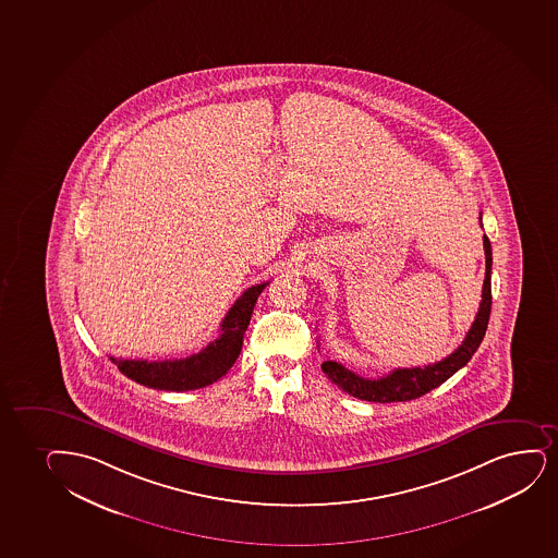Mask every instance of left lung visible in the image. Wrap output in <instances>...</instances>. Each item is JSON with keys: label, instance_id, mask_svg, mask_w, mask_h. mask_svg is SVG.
<instances>
[{"label": "left lung", "instance_id": "1", "mask_svg": "<svg viewBox=\"0 0 558 558\" xmlns=\"http://www.w3.org/2000/svg\"><path fill=\"white\" fill-rule=\"evenodd\" d=\"M483 250H485V280H483L482 303L462 344L451 355L425 368L421 366L395 368L387 376L378 379L363 378L355 372L348 371L337 361H325L322 365L325 376L355 399L368 400V402H407V400L420 399L425 392L433 391L446 379L451 378L454 372L461 371L482 344L487 330L488 316H490V304H493V295H490L493 250H490L487 234H483Z\"/></svg>", "mask_w": 558, "mask_h": 558}]
</instances>
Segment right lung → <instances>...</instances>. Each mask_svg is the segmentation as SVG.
Masks as SVG:
<instances>
[{"label": "right lung", "mask_w": 558, "mask_h": 558, "mask_svg": "<svg viewBox=\"0 0 558 558\" xmlns=\"http://www.w3.org/2000/svg\"><path fill=\"white\" fill-rule=\"evenodd\" d=\"M269 282L257 283L246 289L236 303L229 308L221 322L220 337L190 357L167 361H143V359L109 357L118 371L141 386L159 391H193L210 386L228 374L242 350V338L248 329L255 301Z\"/></svg>", "instance_id": "1"}]
</instances>
